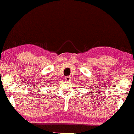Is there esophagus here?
I'll return each mask as SVG.
<instances>
[{
	"label": "esophagus",
	"instance_id": "34e87169",
	"mask_svg": "<svg viewBox=\"0 0 134 134\" xmlns=\"http://www.w3.org/2000/svg\"><path fill=\"white\" fill-rule=\"evenodd\" d=\"M65 79L66 81H69L71 80V77L70 76H66V77H65Z\"/></svg>",
	"mask_w": 134,
	"mask_h": 134
}]
</instances>
